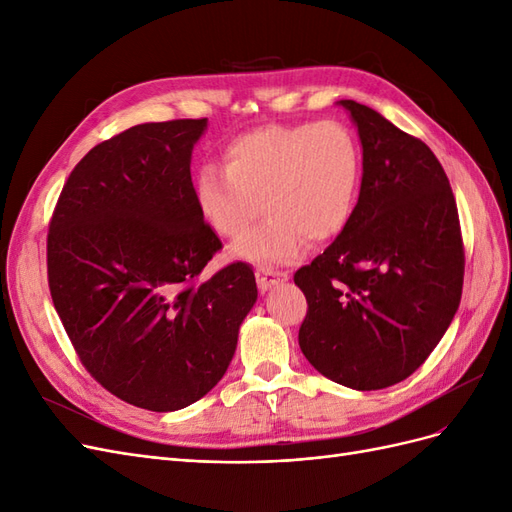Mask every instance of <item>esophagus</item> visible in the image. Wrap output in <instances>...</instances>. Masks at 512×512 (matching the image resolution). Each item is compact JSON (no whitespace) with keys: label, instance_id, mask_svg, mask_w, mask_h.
I'll return each instance as SVG.
<instances>
[{"label":"esophagus","instance_id":"esophagus-1","mask_svg":"<svg viewBox=\"0 0 512 512\" xmlns=\"http://www.w3.org/2000/svg\"><path fill=\"white\" fill-rule=\"evenodd\" d=\"M288 275L273 271V269H256V284L260 292H267L271 288H275L280 282H286Z\"/></svg>","mask_w":512,"mask_h":512}]
</instances>
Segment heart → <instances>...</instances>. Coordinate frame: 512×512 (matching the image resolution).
<instances>
[{
	"label": "heart",
	"mask_w": 512,
	"mask_h": 512,
	"mask_svg": "<svg viewBox=\"0 0 512 512\" xmlns=\"http://www.w3.org/2000/svg\"><path fill=\"white\" fill-rule=\"evenodd\" d=\"M224 166L203 164L194 203L220 239H237L258 211L265 222L232 247L254 265L297 260L305 241L335 239L359 198L363 158L354 134L339 121L269 123L232 136Z\"/></svg>",
	"instance_id": "b5f03b06"
}]
</instances>
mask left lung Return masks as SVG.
<instances>
[{
  "mask_svg": "<svg viewBox=\"0 0 512 512\" xmlns=\"http://www.w3.org/2000/svg\"><path fill=\"white\" fill-rule=\"evenodd\" d=\"M359 130V203L337 239L294 273L307 299L305 359L354 391L406 380L455 318L463 241L451 183L433 151L374 108L339 100Z\"/></svg>",
  "mask_w": 512,
  "mask_h": 512,
  "instance_id": "1",
  "label": "left lung"
}]
</instances>
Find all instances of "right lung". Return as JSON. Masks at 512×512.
<instances>
[{
  "label": "right lung",
  "mask_w": 512,
  "mask_h": 512,
  "mask_svg": "<svg viewBox=\"0 0 512 512\" xmlns=\"http://www.w3.org/2000/svg\"><path fill=\"white\" fill-rule=\"evenodd\" d=\"M207 119L141 123L74 166L46 241L49 288L85 369L151 412L205 397L258 299L232 262L196 284L222 241L194 203L192 149Z\"/></svg>",
  "instance_id": "add662e5"
}]
</instances>
